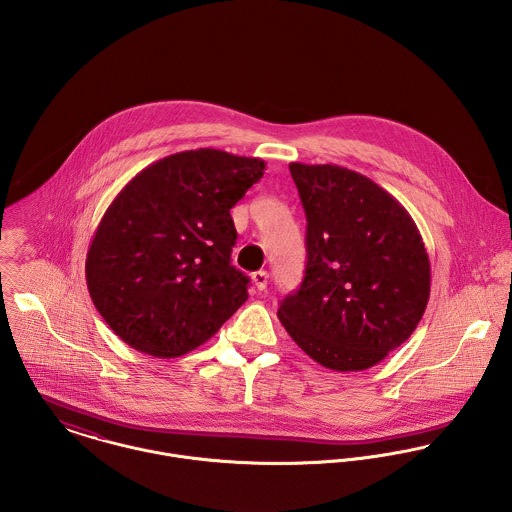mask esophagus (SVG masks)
<instances>
[{
	"mask_svg": "<svg viewBox=\"0 0 512 512\" xmlns=\"http://www.w3.org/2000/svg\"><path fill=\"white\" fill-rule=\"evenodd\" d=\"M251 279H253V284L257 286V290H265L267 284H269V273L267 271H257V273L251 275Z\"/></svg>",
	"mask_w": 512,
	"mask_h": 512,
	"instance_id": "obj_1",
	"label": "esophagus"
}]
</instances>
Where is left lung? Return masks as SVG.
I'll list each match as a JSON object with an SVG mask.
<instances>
[{"mask_svg": "<svg viewBox=\"0 0 512 512\" xmlns=\"http://www.w3.org/2000/svg\"><path fill=\"white\" fill-rule=\"evenodd\" d=\"M306 212V275L277 312L316 363L363 371L416 330L430 259L410 214L371 178L338 165L290 163Z\"/></svg>", "mask_w": 512, "mask_h": 512, "instance_id": "1", "label": "left lung"}]
</instances>
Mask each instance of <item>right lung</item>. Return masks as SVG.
Returning a JSON list of instances; mask_svg holds the SVG:
<instances>
[{"instance_id":"right-lung-1","label":"right lung","mask_w":512,"mask_h":512,"mask_svg":"<svg viewBox=\"0 0 512 512\" xmlns=\"http://www.w3.org/2000/svg\"><path fill=\"white\" fill-rule=\"evenodd\" d=\"M265 161L220 149L169 155L114 198L86 255L94 306L133 349L171 359L210 340L247 300L229 210Z\"/></svg>"}]
</instances>
